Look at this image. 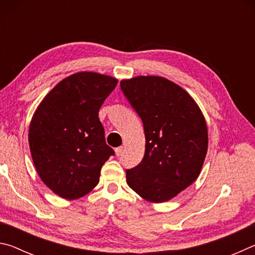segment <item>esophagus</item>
<instances>
[{"mask_svg": "<svg viewBox=\"0 0 255 255\" xmlns=\"http://www.w3.org/2000/svg\"><path fill=\"white\" fill-rule=\"evenodd\" d=\"M123 153H124V147H123V146H120V147L116 148V155H117V156H120V155H123Z\"/></svg>", "mask_w": 255, "mask_h": 255, "instance_id": "obj_1", "label": "esophagus"}]
</instances>
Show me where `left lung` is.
<instances>
[{"label":"left lung","mask_w":255,"mask_h":255,"mask_svg":"<svg viewBox=\"0 0 255 255\" xmlns=\"http://www.w3.org/2000/svg\"><path fill=\"white\" fill-rule=\"evenodd\" d=\"M120 89L146 138L141 162L126 170L127 183L148 201L170 200L199 176L208 148L204 116L182 88L164 77L124 80Z\"/></svg>","instance_id":"obj_1"}]
</instances>
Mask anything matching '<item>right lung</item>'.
<instances>
[{
  "label": "right lung",
  "mask_w": 255,
  "mask_h": 255,
  "mask_svg": "<svg viewBox=\"0 0 255 255\" xmlns=\"http://www.w3.org/2000/svg\"><path fill=\"white\" fill-rule=\"evenodd\" d=\"M117 80L92 72L64 79L34 112L29 145L34 166L47 187L77 199L99 183L101 167L115 150L108 146L99 110Z\"/></svg>",
  "instance_id": "right-lung-1"
}]
</instances>
